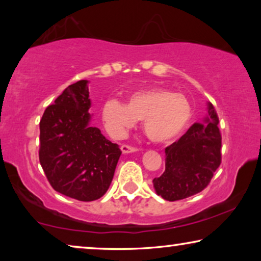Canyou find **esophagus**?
<instances>
[{
	"instance_id": "obj_1",
	"label": "esophagus",
	"mask_w": 261,
	"mask_h": 261,
	"mask_svg": "<svg viewBox=\"0 0 261 261\" xmlns=\"http://www.w3.org/2000/svg\"><path fill=\"white\" fill-rule=\"evenodd\" d=\"M121 151H122V153H124V154H127V153L137 152V148L132 147V146H128V145H122L121 146Z\"/></svg>"
}]
</instances>
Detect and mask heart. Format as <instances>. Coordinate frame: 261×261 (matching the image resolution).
<instances>
[{"label":"heart","instance_id":"b5f03b06","mask_svg":"<svg viewBox=\"0 0 261 261\" xmlns=\"http://www.w3.org/2000/svg\"><path fill=\"white\" fill-rule=\"evenodd\" d=\"M192 116L188 98L164 88H147L128 96L127 103L109 98L102 106V120L110 134L119 137L137 120L154 144H167L183 133Z\"/></svg>","mask_w":261,"mask_h":261}]
</instances>
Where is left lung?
<instances>
[{"label":"left lung","instance_id":"obj_1","mask_svg":"<svg viewBox=\"0 0 261 261\" xmlns=\"http://www.w3.org/2000/svg\"><path fill=\"white\" fill-rule=\"evenodd\" d=\"M206 116L196 122L179 140L165 148V172L153 179L156 195L166 201L184 199L201 192L221 164L219 117L210 102Z\"/></svg>","mask_w":261,"mask_h":261}]
</instances>
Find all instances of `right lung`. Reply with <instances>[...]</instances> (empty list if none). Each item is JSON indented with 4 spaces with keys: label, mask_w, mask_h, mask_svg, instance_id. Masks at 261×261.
<instances>
[{
    "label": "right lung",
    "mask_w": 261,
    "mask_h": 261,
    "mask_svg": "<svg viewBox=\"0 0 261 261\" xmlns=\"http://www.w3.org/2000/svg\"><path fill=\"white\" fill-rule=\"evenodd\" d=\"M89 82L71 84L40 120L39 160L56 191L90 202L109 189L121 155L119 146L90 124Z\"/></svg>",
    "instance_id": "right-lung-1"
}]
</instances>
